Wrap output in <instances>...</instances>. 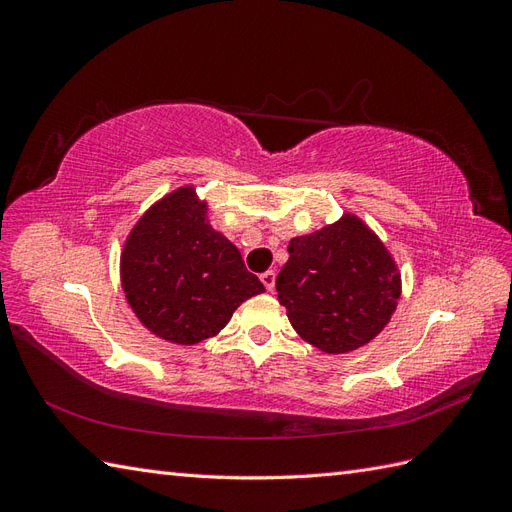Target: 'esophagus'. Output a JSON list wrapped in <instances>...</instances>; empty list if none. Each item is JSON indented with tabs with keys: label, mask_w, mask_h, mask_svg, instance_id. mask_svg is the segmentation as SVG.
I'll list each match as a JSON object with an SVG mask.
<instances>
[{
	"label": "esophagus",
	"mask_w": 512,
	"mask_h": 512,
	"mask_svg": "<svg viewBox=\"0 0 512 512\" xmlns=\"http://www.w3.org/2000/svg\"><path fill=\"white\" fill-rule=\"evenodd\" d=\"M260 282L265 284V288L271 292L275 288V271H265L260 275Z\"/></svg>",
	"instance_id": "esophagus-1"
}]
</instances>
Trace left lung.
Returning a JSON list of instances; mask_svg holds the SVG:
<instances>
[{"label": "left lung", "instance_id": "obj_1", "mask_svg": "<svg viewBox=\"0 0 512 512\" xmlns=\"http://www.w3.org/2000/svg\"><path fill=\"white\" fill-rule=\"evenodd\" d=\"M275 280L292 329L324 354H348L378 337L397 309L401 273L359 215L294 237Z\"/></svg>", "mask_w": 512, "mask_h": 512}]
</instances>
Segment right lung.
Returning a JSON list of instances; mask_svg holds the SVG:
<instances>
[{
	"label": "right lung",
	"instance_id": "add662e5",
	"mask_svg": "<svg viewBox=\"0 0 512 512\" xmlns=\"http://www.w3.org/2000/svg\"><path fill=\"white\" fill-rule=\"evenodd\" d=\"M119 273L143 327L177 346L218 335L243 301L265 292L237 245L209 224L194 185L168 192L138 218Z\"/></svg>",
	"mask_w": 512,
	"mask_h": 512
}]
</instances>
